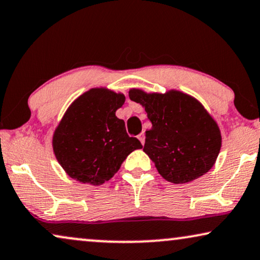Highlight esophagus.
Here are the masks:
<instances>
[{
  "instance_id": "34e87169",
  "label": "esophagus",
  "mask_w": 260,
  "mask_h": 260,
  "mask_svg": "<svg viewBox=\"0 0 260 260\" xmlns=\"http://www.w3.org/2000/svg\"><path fill=\"white\" fill-rule=\"evenodd\" d=\"M138 140H140V141H141V143H142V144H144L145 137H144V134H143V133H142V134H140V135H138Z\"/></svg>"
}]
</instances>
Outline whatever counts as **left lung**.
<instances>
[{"instance_id":"1","label":"left lung","mask_w":260,"mask_h":260,"mask_svg":"<svg viewBox=\"0 0 260 260\" xmlns=\"http://www.w3.org/2000/svg\"><path fill=\"white\" fill-rule=\"evenodd\" d=\"M129 97L143 106L152 124L145 131L143 151L163 179L191 182L214 166L221 133L198 99L176 90L147 93L140 88H131Z\"/></svg>"}]
</instances>
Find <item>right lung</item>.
Masks as SVG:
<instances>
[{
  "label": "right lung",
  "mask_w": 260,
  "mask_h": 260,
  "mask_svg": "<svg viewBox=\"0 0 260 260\" xmlns=\"http://www.w3.org/2000/svg\"><path fill=\"white\" fill-rule=\"evenodd\" d=\"M125 95L106 87L91 88L66 110L53 134V151L67 175L81 183L99 186L109 181L130 152L141 149L129 137L116 111Z\"/></svg>",
  "instance_id": "right-lung-1"
}]
</instances>
